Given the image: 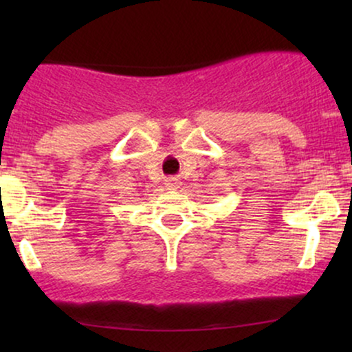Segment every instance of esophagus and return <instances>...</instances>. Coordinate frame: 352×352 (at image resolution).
Here are the masks:
<instances>
[{
    "label": "esophagus",
    "instance_id": "obj_1",
    "mask_svg": "<svg viewBox=\"0 0 352 352\" xmlns=\"http://www.w3.org/2000/svg\"><path fill=\"white\" fill-rule=\"evenodd\" d=\"M167 187H170V188L177 187V182H175V179H168V180H167Z\"/></svg>",
    "mask_w": 352,
    "mask_h": 352
}]
</instances>
